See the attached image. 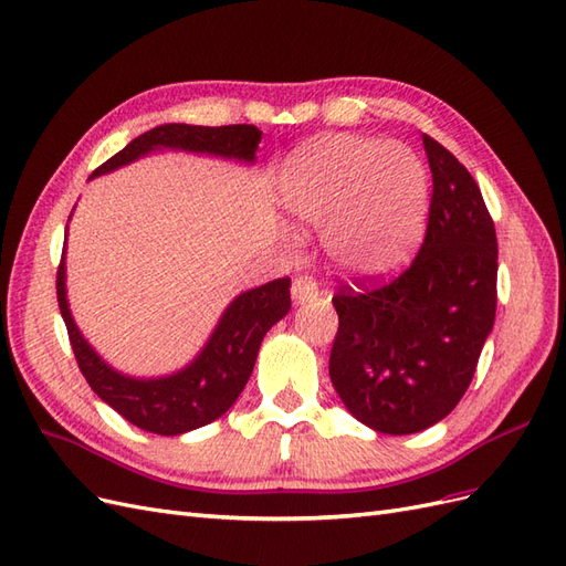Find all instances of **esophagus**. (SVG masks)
Returning a JSON list of instances; mask_svg holds the SVG:
<instances>
[{
  "label": "esophagus",
  "instance_id": "34e87169",
  "mask_svg": "<svg viewBox=\"0 0 566 566\" xmlns=\"http://www.w3.org/2000/svg\"><path fill=\"white\" fill-rule=\"evenodd\" d=\"M318 297V283L314 276H297L293 281V300L297 304H304V302H312Z\"/></svg>",
  "mask_w": 566,
  "mask_h": 566
}]
</instances>
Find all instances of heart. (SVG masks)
I'll use <instances>...</instances> for the list:
<instances>
[{"label":"heart","mask_w":566,"mask_h":566,"mask_svg":"<svg viewBox=\"0 0 566 566\" xmlns=\"http://www.w3.org/2000/svg\"><path fill=\"white\" fill-rule=\"evenodd\" d=\"M279 193L290 217L323 224L335 266L380 276L420 233L427 175L413 150L356 134H325L287 158Z\"/></svg>","instance_id":"b5f03b06"}]
</instances>
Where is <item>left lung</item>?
<instances>
[{
    "mask_svg": "<svg viewBox=\"0 0 566 566\" xmlns=\"http://www.w3.org/2000/svg\"><path fill=\"white\" fill-rule=\"evenodd\" d=\"M422 144L432 200L416 260L391 283L342 285L333 297V387L382 434H413L451 413L495 318L499 243L482 191L451 150L427 134Z\"/></svg>",
    "mask_w": 566,
    "mask_h": 566,
    "instance_id": "obj_1",
    "label": "left lung"
}]
</instances>
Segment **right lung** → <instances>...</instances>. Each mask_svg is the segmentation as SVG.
I'll return each mask as SVG.
<instances>
[{
  "label": "right lung",
  "mask_w": 566,
  "mask_h": 566,
  "mask_svg": "<svg viewBox=\"0 0 566 566\" xmlns=\"http://www.w3.org/2000/svg\"><path fill=\"white\" fill-rule=\"evenodd\" d=\"M260 142L262 132L254 125H160L136 136L111 160L96 167L92 177L113 172L158 148L208 153V156L252 163ZM56 295L77 366L98 399H104L125 420L146 432L177 437L221 418L241 397L266 331L290 310V279H276L238 295L221 314L208 345L191 364L179 373L150 380L117 373L82 337L67 310L63 260L59 264Z\"/></svg>",
  "instance_id": "add662e5"
}]
</instances>
